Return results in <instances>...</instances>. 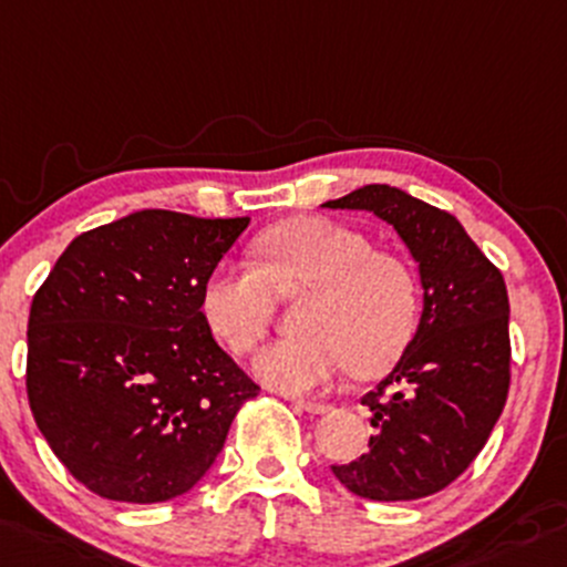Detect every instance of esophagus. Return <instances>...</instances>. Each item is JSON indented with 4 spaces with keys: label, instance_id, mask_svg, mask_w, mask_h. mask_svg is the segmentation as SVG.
<instances>
[{
    "label": "esophagus",
    "instance_id": "obj_1",
    "mask_svg": "<svg viewBox=\"0 0 567 567\" xmlns=\"http://www.w3.org/2000/svg\"><path fill=\"white\" fill-rule=\"evenodd\" d=\"M293 404L299 410H307V413H312V415L331 413V404L329 402H312V399H293Z\"/></svg>",
    "mask_w": 567,
    "mask_h": 567
}]
</instances>
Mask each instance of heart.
Wrapping results in <instances>:
<instances>
[{
  "label": "heart",
  "instance_id": "1",
  "mask_svg": "<svg viewBox=\"0 0 567 567\" xmlns=\"http://www.w3.org/2000/svg\"><path fill=\"white\" fill-rule=\"evenodd\" d=\"M260 268L223 260L200 288L208 329L230 350L249 353L266 337L274 293L315 290L301 315L303 337L268 344L255 374L279 391L323 389L344 367L355 374L383 372L415 329L413 271L374 252L359 230L323 217H301L258 241Z\"/></svg>",
  "mask_w": 567,
  "mask_h": 567
}]
</instances>
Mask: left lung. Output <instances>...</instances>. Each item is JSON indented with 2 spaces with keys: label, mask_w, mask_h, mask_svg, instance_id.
<instances>
[{
  "label": "left lung",
  "mask_w": 567,
  "mask_h": 567,
  "mask_svg": "<svg viewBox=\"0 0 567 567\" xmlns=\"http://www.w3.org/2000/svg\"><path fill=\"white\" fill-rule=\"evenodd\" d=\"M323 206L389 223L419 264L424 290L413 339L378 389L361 399L378 426L369 451L333 464L331 473L363 499L426 497L470 467L505 408L511 307L503 274L454 214L399 187L367 184Z\"/></svg>",
  "instance_id": "8db88e82"
}]
</instances>
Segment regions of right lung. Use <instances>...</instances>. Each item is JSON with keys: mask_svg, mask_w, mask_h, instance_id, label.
I'll return each instance as SVG.
<instances>
[{"mask_svg": "<svg viewBox=\"0 0 567 567\" xmlns=\"http://www.w3.org/2000/svg\"><path fill=\"white\" fill-rule=\"evenodd\" d=\"M249 217L141 208L70 241L29 312L34 424L89 492L187 494L258 385L214 342L200 288Z\"/></svg>", "mask_w": 567, "mask_h": 567, "instance_id": "1", "label": "right lung"}]
</instances>
